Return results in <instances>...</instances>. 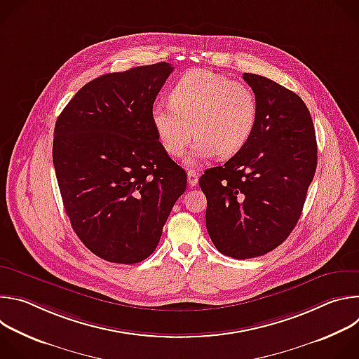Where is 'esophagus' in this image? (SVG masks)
Instances as JSON below:
<instances>
[{
	"label": "esophagus",
	"instance_id": "esophagus-1",
	"mask_svg": "<svg viewBox=\"0 0 359 359\" xmlns=\"http://www.w3.org/2000/svg\"><path fill=\"white\" fill-rule=\"evenodd\" d=\"M187 182H189V184H190L191 187L196 186L197 182H198V175H197L194 170H189V172H187Z\"/></svg>",
	"mask_w": 359,
	"mask_h": 359
}]
</instances>
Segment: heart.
<instances>
[{
    "instance_id": "b5f03b06",
    "label": "heart",
    "mask_w": 359,
    "mask_h": 359,
    "mask_svg": "<svg viewBox=\"0 0 359 359\" xmlns=\"http://www.w3.org/2000/svg\"><path fill=\"white\" fill-rule=\"evenodd\" d=\"M259 105L243 82L194 68L186 71L170 90V104L151 108V123L170 156L183 155L193 135L197 140L187 165L212 158H230L240 151L257 123Z\"/></svg>"
}]
</instances>
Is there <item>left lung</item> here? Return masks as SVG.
Returning <instances> with one entry per match:
<instances>
[{
	"mask_svg": "<svg viewBox=\"0 0 359 359\" xmlns=\"http://www.w3.org/2000/svg\"><path fill=\"white\" fill-rule=\"evenodd\" d=\"M243 78L257 99V123L240 151L198 180L209 236L237 260L264 255L290 236L317 169L316 130L304 100L266 76Z\"/></svg>",
	"mask_w": 359,
	"mask_h": 359,
	"instance_id": "left-lung-1",
	"label": "left lung"
}]
</instances>
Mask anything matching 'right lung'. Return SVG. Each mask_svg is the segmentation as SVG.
<instances>
[{
	"mask_svg": "<svg viewBox=\"0 0 359 359\" xmlns=\"http://www.w3.org/2000/svg\"><path fill=\"white\" fill-rule=\"evenodd\" d=\"M168 62L102 75L57 119L53 161L71 226L109 263H140L155 251L186 172L151 123V108L172 74Z\"/></svg>",
	"mask_w": 359,
	"mask_h": 359,
	"instance_id": "1",
	"label": "right lung"
}]
</instances>
